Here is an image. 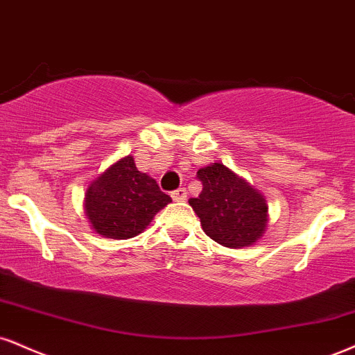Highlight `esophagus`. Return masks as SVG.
Segmentation results:
<instances>
[{
	"mask_svg": "<svg viewBox=\"0 0 355 355\" xmlns=\"http://www.w3.org/2000/svg\"><path fill=\"white\" fill-rule=\"evenodd\" d=\"M172 198L175 200V202H185V200H187V190L185 189L175 190L172 193Z\"/></svg>",
	"mask_w": 355,
	"mask_h": 355,
	"instance_id": "obj_1",
	"label": "esophagus"
}]
</instances>
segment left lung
Instances as JSON below:
<instances>
[{"mask_svg": "<svg viewBox=\"0 0 355 355\" xmlns=\"http://www.w3.org/2000/svg\"><path fill=\"white\" fill-rule=\"evenodd\" d=\"M196 175L203 190L189 203L207 236L233 250L261 240L270 223L268 203L261 191L218 162L203 166Z\"/></svg>", "mask_w": 355, "mask_h": 355, "instance_id": "obj_1", "label": "left lung"}]
</instances>
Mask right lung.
Here are the masks:
<instances>
[{"label":"right lung","mask_w":355,"mask_h":355,"mask_svg":"<svg viewBox=\"0 0 355 355\" xmlns=\"http://www.w3.org/2000/svg\"><path fill=\"white\" fill-rule=\"evenodd\" d=\"M170 202L150 175L139 172L134 157L125 155L89 183L84 213L97 234L129 240L147 230Z\"/></svg>","instance_id":"1"}]
</instances>
